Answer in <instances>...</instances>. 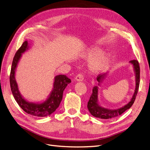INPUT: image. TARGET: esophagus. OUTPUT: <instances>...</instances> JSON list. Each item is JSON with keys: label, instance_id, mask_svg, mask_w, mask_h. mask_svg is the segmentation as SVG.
Returning a JSON list of instances; mask_svg holds the SVG:
<instances>
[{"label": "esophagus", "instance_id": "34e87169", "mask_svg": "<svg viewBox=\"0 0 150 150\" xmlns=\"http://www.w3.org/2000/svg\"><path fill=\"white\" fill-rule=\"evenodd\" d=\"M83 79H84V75L82 74H79L75 77V80L78 81H81L83 80Z\"/></svg>", "mask_w": 150, "mask_h": 150}]
</instances>
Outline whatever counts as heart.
Segmentation results:
<instances>
[{"label":"heart","instance_id":"heart-1","mask_svg":"<svg viewBox=\"0 0 150 150\" xmlns=\"http://www.w3.org/2000/svg\"><path fill=\"white\" fill-rule=\"evenodd\" d=\"M100 53V50L98 48H93L88 53L86 54V57L88 59H92V58L98 56ZM108 62L107 57L104 55L101 54L99 57H96L95 59L92 61L90 63L89 67L91 71L93 72H99L102 71L107 66Z\"/></svg>","mask_w":150,"mask_h":150}]
</instances>
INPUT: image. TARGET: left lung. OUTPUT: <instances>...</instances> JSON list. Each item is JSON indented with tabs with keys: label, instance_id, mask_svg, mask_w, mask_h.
Masks as SVG:
<instances>
[{
	"label": "left lung",
	"instance_id": "8db88e82",
	"mask_svg": "<svg viewBox=\"0 0 150 150\" xmlns=\"http://www.w3.org/2000/svg\"><path fill=\"white\" fill-rule=\"evenodd\" d=\"M134 66V68L135 72V77H136V86L134 94L132 96L131 100L125 106H124L116 110H110L103 108L100 107L98 103H97V95H98V87L94 86L93 88V93L91 94L89 100L88 102V108L91 114L93 116L101 119H110L114 118L115 117L119 116L122 115L127 110L129 109L133 105V103L135 100L137 94L139 84H140V66L138 61L137 60H132L130 61ZM105 74H99L97 76V80L99 83L102 80L104 79Z\"/></svg>",
	"mask_w": 150,
	"mask_h": 150
}]
</instances>
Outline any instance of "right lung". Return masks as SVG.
<instances>
[{
  "label": "right lung",
  "instance_id": "right-lung-1",
  "mask_svg": "<svg viewBox=\"0 0 150 150\" xmlns=\"http://www.w3.org/2000/svg\"><path fill=\"white\" fill-rule=\"evenodd\" d=\"M28 43L25 41L18 49L13 57L10 75V88L14 98L18 105L25 112L38 117L47 116L53 113L59 107L62 99L64 89L71 82V80L65 75H59L55 76L54 88L49 97L45 102L42 103H30L24 100L19 92L15 74L18 62L20 59L21 53L28 49Z\"/></svg>",
  "mask_w": 150,
  "mask_h": 150
}]
</instances>
